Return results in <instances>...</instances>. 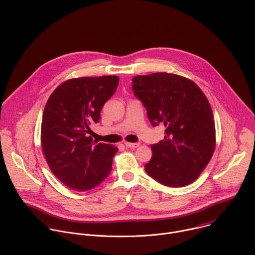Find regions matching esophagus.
Returning <instances> with one entry per match:
<instances>
[{
    "label": "esophagus",
    "instance_id": "1",
    "mask_svg": "<svg viewBox=\"0 0 255 255\" xmlns=\"http://www.w3.org/2000/svg\"><path fill=\"white\" fill-rule=\"evenodd\" d=\"M125 144V146L126 147H128V148H137V147H139V143H130V142H125L124 143Z\"/></svg>",
    "mask_w": 255,
    "mask_h": 255
}]
</instances>
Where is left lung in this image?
I'll list each match as a JSON object with an SVG mask.
<instances>
[{"mask_svg":"<svg viewBox=\"0 0 255 255\" xmlns=\"http://www.w3.org/2000/svg\"><path fill=\"white\" fill-rule=\"evenodd\" d=\"M152 126L164 124L165 137L152 144L146 173L157 182L182 187L194 182L215 149L211 106L197 85L184 77L154 73L132 79Z\"/></svg>","mask_w":255,"mask_h":255,"instance_id":"1","label":"left lung"}]
</instances>
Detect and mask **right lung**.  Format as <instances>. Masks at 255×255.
<instances>
[{"instance_id":"add662e5","label":"right lung","mask_w":255,"mask_h":255,"mask_svg":"<svg viewBox=\"0 0 255 255\" xmlns=\"http://www.w3.org/2000/svg\"><path fill=\"white\" fill-rule=\"evenodd\" d=\"M118 83L117 76L70 79L48 99L41 126L42 148L51 171L69 188L91 190L112 170L118 148L93 142L89 126L99 122Z\"/></svg>"}]
</instances>
